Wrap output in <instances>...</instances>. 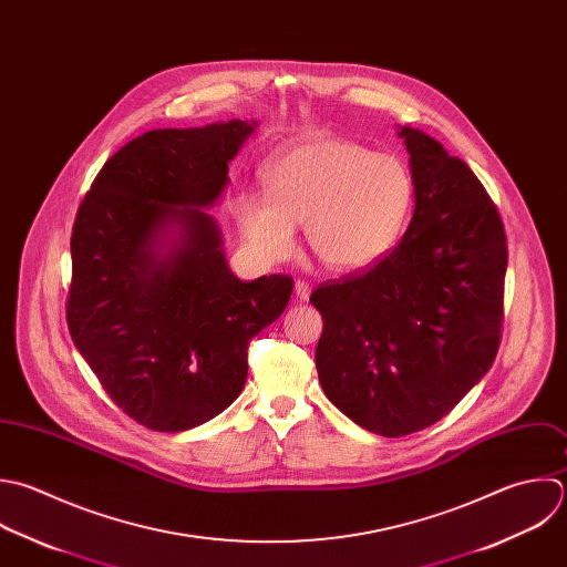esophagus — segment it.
Returning a JSON list of instances; mask_svg holds the SVG:
<instances>
[{
  "instance_id": "obj_1",
  "label": "esophagus",
  "mask_w": 567,
  "mask_h": 567,
  "mask_svg": "<svg viewBox=\"0 0 567 567\" xmlns=\"http://www.w3.org/2000/svg\"><path fill=\"white\" fill-rule=\"evenodd\" d=\"M296 296H298L300 300H309V296H311V285L305 282V280H298V282H296Z\"/></svg>"
}]
</instances>
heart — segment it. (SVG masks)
Here are the masks:
<instances>
[{"instance_id": "b5f03b06", "label": "heart", "mask_w": 567, "mask_h": 567, "mask_svg": "<svg viewBox=\"0 0 567 567\" xmlns=\"http://www.w3.org/2000/svg\"><path fill=\"white\" fill-rule=\"evenodd\" d=\"M267 194L243 189L231 203L249 247L265 260L285 258L305 225L313 254L336 269H360L395 240L413 181L393 154L338 136H316L265 169Z\"/></svg>"}]
</instances>
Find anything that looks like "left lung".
Masks as SVG:
<instances>
[{
	"label": "left lung",
	"instance_id": "left-lung-1",
	"mask_svg": "<svg viewBox=\"0 0 567 567\" xmlns=\"http://www.w3.org/2000/svg\"><path fill=\"white\" fill-rule=\"evenodd\" d=\"M415 212L364 274L320 285L316 367L358 426L404 437L433 426L493 367L504 324L506 229L475 172L422 130L402 127Z\"/></svg>",
	"mask_w": 567,
	"mask_h": 567
}]
</instances>
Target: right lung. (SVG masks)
I'll return each mask as SVG.
<instances>
[{
  "instance_id": "obj_1",
  "label": "right lung",
  "mask_w": 567,
  "mask_h": 567,
  "mask_svg": "<svg viewBox=\"0 0 567 567\" xmlns=\"http://www.w3.org/2000/svg\"><path fill=\"white\" fill-rule=\"evenodd\" d=\"M254 127L145 132L105 161L79 205L68 331L110 400L150 431L223 413L245 386L251 338L291 298V276L238 280L203 212Z\"/></svg>"
}]
</instances>
